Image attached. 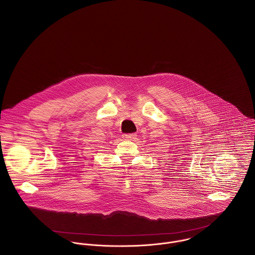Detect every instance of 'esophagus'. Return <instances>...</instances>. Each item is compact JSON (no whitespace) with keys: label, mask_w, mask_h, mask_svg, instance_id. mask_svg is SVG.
Masks as SVG:
<instances>
[{"label":"esophagus","mask_w":255,"mask_h":255,"mask_svg":"<svg viewBox=\"0 0 255 255\" xmlns=\"http://www.w3.org/2000/svg\"><path fill=\"white\" fill-rule=\"evenodd\" d=\"M136 134L135 133H128V134H124L123 138L125 140H134L136 138Z\"/></svg>","instance_id":"esophagus-1"}]
</instances>
